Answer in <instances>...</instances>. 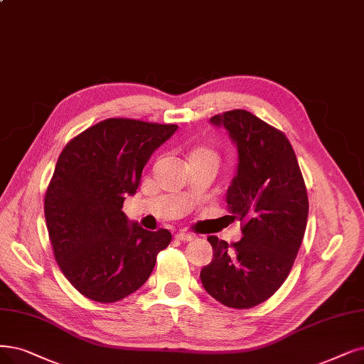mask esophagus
<instances>
[{"mask_svg": "<svg viewBox=\"0 0 364 364\" xmlns=\"http://www.w3.org/2000/svg\"><path fill=\"white\" fill-rule=\"evenodd\" d=\"M176 239L178 240H182V242H191L194 239L193 235H190V232H185V231H179L176 235Z\"/></svg>", "mask_w": 364, "mask_h": 364, "instance_id": "1", "label": "esophagus"}]
</instances>
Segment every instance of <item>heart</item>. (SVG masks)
Wrapping results in <instances>:
<instances>
[{"mask_svg":"<svg viewBox=\"0 0 364 364\" xmlns=\"http://www.w3.org/2000/svg\"><path fill=\"white\" fill-rule=\"evenodd\" d=\"M197 158H210V159H215L216 161V152L206 148V146H197L191 151L190 154V159H197Z\"/></svg>","mask_w":364,"mask_h":364,"instance_id":"1","label":"heart"}]
</instances>
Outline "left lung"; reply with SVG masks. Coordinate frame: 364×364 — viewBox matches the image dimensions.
Instances as JSON below:
<instances>
[{
	"instance_id": "8db88e82",
	"label": "left lung",
	"mask_w": 364,
	"mask_h": 364,
	"mask_svg": "<svg viewBox=\"0 0 364 364\" xmlns=\"http://www.w3.org/2000/svg\"><path fill=\"white\" fill-rule=\"evenodd\" d=\"M237 146L227 190L231 218L243 237L228 245L209 236L213 258L200 272L206 291L228 308L248 309L274 294L291 270L308 223L309 201L291 143L246 110L210 118Z\"/></svg>"
}]
</instances>
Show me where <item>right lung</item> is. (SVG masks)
Listing matches in <instances>:
<instances>
[{
	"label": "right lung",
	"instance_id": "add662e5",
	"mask_svg": "<svg viewBox=\"0 0 364 364\" xmlns=\"http://www.w3.org/2000/svg\"><path fill=\"white\" fill-rule=\"evenodd\" d=\"M178 125L106 119L63 149L45 197L55 259L77 291L100 303L133 294L148 281L168 230L149 231L122 212L143 167Z\"/></svg>",
	"mask_w": 364,
	"mask_h": 364
}]
</instances>
